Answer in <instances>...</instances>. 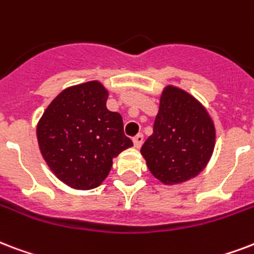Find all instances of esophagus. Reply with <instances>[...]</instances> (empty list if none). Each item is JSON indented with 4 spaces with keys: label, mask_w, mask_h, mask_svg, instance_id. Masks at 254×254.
I'll return each instance as SVG.
<instances>
[{
    "label": "esophagus",
    "mask_w": 254,
    "mask_h": 254,
    "mask_svg": "<svg viewBox=\"0 0 254 254\" xmlns=\"http://www.w3.org/2000/svg\"><path fill=\"white\" fill-rule=\"evenodd\" d=\"M142 142H144V135L141 134V133H138V134L133 138V144H134L135 148H141Z\"/></svg>",
    "instance_id": "esophagus-1"
}]
</instances>
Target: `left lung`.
I'll use <instances>...</instances> for the list:
<instances>
[{"label":"left lung","mask_w":254,"mask_h":254,"mask_svg":"<svg viewBox=\"0 0 254 254\" xmlns=\"http://www.w3.org/2000/svg\"><path fill=\"white\" fill-rule=\"evenodd\" d=\"M214 141V124L204 106L183 89L166 86L153 134L144 142L141 154L156 179L174 185L204 170Z\"/></svg>","instance_id":"left-lung-1"}]
</instances>
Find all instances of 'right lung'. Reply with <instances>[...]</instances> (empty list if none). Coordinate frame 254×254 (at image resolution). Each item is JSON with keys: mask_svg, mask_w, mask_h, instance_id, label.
I'll list each match as a JSON object with an SVG mask.
<instances>
[{"mask_svg": "<svg viewBox=\"0 0 254 254\" xmlns=\"http://www.w3.org/2000/svg\"><path fill=\"white\" fill-rule=\"evenodd\" d=\"M108 96L98 81L70 86L50 102L37 125L42 157L70 188H97L109 174L113 158L133 146L121 114L106 108Z\"/></svg>", "mask_w": 254, "mask_h": 254, "instance_id": "add662e5", "label": "right lung"}]
</instances>
